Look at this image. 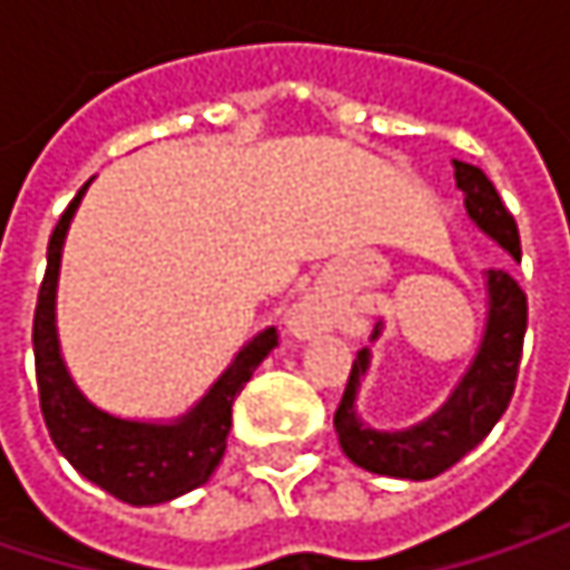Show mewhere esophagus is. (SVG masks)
<instances>
[{
	"mask_svg": "<svg viewBox=\"0 0 570 570\" xmlns=\"http://www.w3.org/2000/svg\"><path fill=\"white\" fill-rule=\"evenodd\" d=\"M333 326V299H330V293L326 289H309V293H303L296 303H293V309H289V316H286V330L296 336V340H309V336H316V333H323V330H330Z\"/></svg>",
	"mask_w": 570,
	"mask_h": 570,
	"instance_id": "1",
	"label": "esophagus"
}]
</instances>
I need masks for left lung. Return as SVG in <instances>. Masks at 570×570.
I'll list each match as a JSON object with an SVG mask.
<instances>
[{"instance_id":"left-lung-1","label":"left lung","mask_w":570,"mask_h":570,"mask_svg":"<svg viewBox=\"0 0 570 570\" xmlns=\"http://www.w3.org/2000/svg\"><path fill=\"white\" fill-rule=\"evenodd\" d=\"M455 187L465 194V210L472 224L518 261L521 244H518L514 217L502 204L495 184L485 177V171L475 165L455 161ZM485 293H489L485 333L469 370L462 373V380L455 383L449 399L429 419L415 425L386 432V429H373L370 422H363L356 409V396H360L373 353L370 350L356 353L346 393L333 415L340 449L346 452L350 462H356L360 469L373 475L425 482L452 469L465 452H472L492 432V425L502 419V412L512 402L524 326H528V299L509 271H485ZM380 330L383 323H376L373 340H380Z\"/></svg>"}]
</instances>
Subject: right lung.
Instances as JSON below:
<instances>
[{
    "mask_svg": "<svg viewBox=\"0 0 570 570\" xmlns=\"http://www.w3.org/2000/svg\"><path fill=\"white\" fill-rule=\"evenodd\" d=\"M88 184L75 194L68 210L58 217L52 240H49V267H46V281L36 303V323H32L39 402H42V415H46L56 449L75 465L78 475H85L91 485L105 489L118 502L161 505L204 485L220 465L224 449H227L234 399L254 376V370L277 346V330L267 326L254 340H247L240 353L234 356V363L217 376V383L171 422L121 419V415L98 409L75 386L61 360L56 326L61 247H65L68 224Z\"/></svg>",
    "mask_w": 570,
    "mask_h": 570,
    "instance_id": "add662e5",
    "label": "right lung"
}]
</instances>
